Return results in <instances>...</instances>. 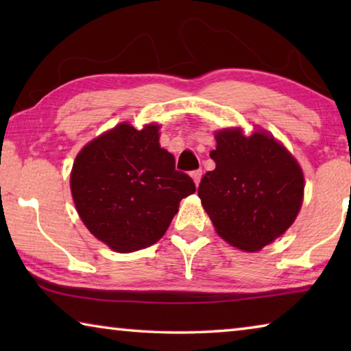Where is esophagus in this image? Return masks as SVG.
<instances>
[{"label":"esophagus","mask_w":351,"mask_h":351,"mask_svg":"<svg viewBox=\"0 0 351 351\" xmlns=\"http://www.w3.org/2000/svg\"><path fill=\"white\" fill-rule=\"evenodd\" d=\"M190 176L193 178V182H195V186H199V181H201V176H203V170H193L192 173H190Z\"/></svg>","instance_id":"34e87169"}]
</instances>
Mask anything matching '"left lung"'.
Wrapping results in <instances>:
<instances>
[{
  "instance_id": "left-lung-1",
  "label": "left lung",
  "mask_w": 351,
  "mask_h": 351,
  "mask_svg": "<svg viewBox=\"0 0 351 351\" xmlns=\"http://www.w3.org/2000/svg\"><path fill=\"white\" fill-rule=\"evenodd\" d=\"M215 170L198 187L217 234L254 252L283 235L304 199V173L287 148L266 132L245 136L240 128L215 134Z\"/></svg>"
}]
</instances>
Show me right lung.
<instances>
[{
    "instance_id": "obj_1",
    "label": "right lung",
    "mask_w": 351,
    "mask_h": 351,
    "mask_svg": "<svg viewBox=\"0 0 351 351\" xmlns=\"http://www.w3.org/2000/svg\"><path fill=\"white\" fill-rule=\"evenodd\" d=\"M159 125L136 130L119 123L82 148L71 171V192L83 224L116 252L156 243L180 201L197 187L175 170L173 154L159 145Z\"/></svg>"
}]
</instances>
